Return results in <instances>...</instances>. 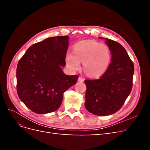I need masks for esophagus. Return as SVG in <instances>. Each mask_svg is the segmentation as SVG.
Wrapping results in <instances>:
<instances>
[{
    "mask_svg": "<svg viewBox=\"0 0 150 150\" xmlns=\"http://www.w3.org/2000/svg\"><path fill=\"white\" fill-rule=\"evenodd\" d=\"M84 79L83 78H81V77H79V78H78L79 82H84Z\"/></svg>",
    "mask_w": 150,
    "mask_h": 150,
    "instance_id": "1",
    "label": "esophagus"
}]
</instances>
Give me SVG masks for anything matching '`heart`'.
Instances as JSON below:
<instances>
[{
  "label": "heart",
  "instance_id": "b5f03b06",
  "mask_svg": "<svg viewBox=\"0 0 150 150\" xmlns=\"http://www.w3.org/2000/svg\"><path fill=\"white\" fill-rule=\"evenodd\" d=\"M111 59L110 49L106 45L93 40H85L74 45V52L66 54V62L71 71H76L80 69L82 62L86 73L97 78L105 73Z\"/></svg>",
  "mask_w": 150,
  "mask_h": 150
}]
</instances>
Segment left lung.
<instances>
[{
	"mask_svg": "<svg viewBox=\"0 0 150 150\" xmlns=\"http://www.w3.org/2000/svg\"><path fill=\"white\" fill-rule=\"evenodd\" d=\"M105 40L111 54L107 71L99 79L85 80L84 105L89 112L108 116L119 111L129 95L133 86L134 64L126 49L114 40Z\"/></svg>",
	"mask_w": 150,
	"mask_h": 150,
	"instance_id": "8db88e82",
	"label": "left lung"
}]
</instances>
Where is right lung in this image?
<instances>
[{
	"mask_svg": "<svg viewBox=\"0 0 150 150\" xmlns=\"http://www.w3.org/2000/svg\"><path fill=\"white\" fill-rule=\"evenodd\" d=\"M69 39L67 35L57 36L34 44L18 62L17 94L35 113L56 111L62 103L63 94L79 78L67 76L62 69L66 66Z\"/></svg>",
	"mask_w": 150,
	"mask_h": 150,
	"instance_id": "obj_1",
	"label": "right lung"
}]
</instances>
